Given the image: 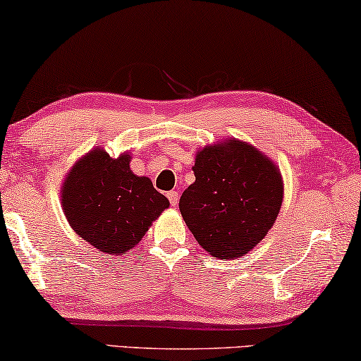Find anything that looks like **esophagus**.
<instances>
[{
	"mask_svg": "<svg viewBox=\"0 0 361 361\" xmlns=\"http://www.w3.org/2000/svg\"><path fill=\"white\" fill-rule=\"evenodd\" d=\"M166 197H169L171 206H173V207L178 206V199H180L178 191H169V192H166Z\"/></svg>",
	"mask_w": 361,
	"mask_h": 361,
	"instance_id": "esophagus-1",
	"label": "esophagus"
}]
</instances>
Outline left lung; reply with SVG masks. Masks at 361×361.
I'll return each instance as SVG.
<instances>
[{
	"mask_svg": "<svg viewBox=\"0 0 361 361\" xmlns=\"http://www.w3.org/2000/svg\"><path fill=\"white\" fill-rule=\"evenodd\" d=\"M192 171L196 180L180 197L190 232L214 257L245 256L281 212V169L257 147L230 137L199 149Z\"/></svg>",
	"mask_w": 361,
	"mask_h": 361,
	"instance_id": "8db88e82",
	"label": "left lung"
}]
</instances>
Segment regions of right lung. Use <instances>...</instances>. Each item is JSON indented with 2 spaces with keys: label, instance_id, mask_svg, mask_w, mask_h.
I'll return each mask as SVG.
<instances>
[{
  "label": "right lung",
  "instance_id": "right-lung-1",
  "mask_svg": "<svg viewBox=\"0 0 361 361\" xmlns=\"http://www.w3.org/2000/svg\"><path fill=\"white\" fill-rule=\"evenodd\" d=\"M129 162V152L113 159L97 146L74 162L60 190L71 228L105 255H126L170 206L147 176L133 173Z\"/></svg>",
  "mask_w": 361,
  "mask_h": 361
}]
</instances>
